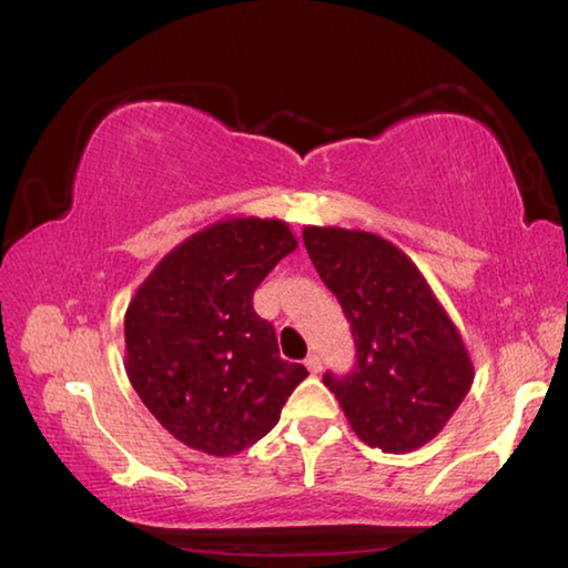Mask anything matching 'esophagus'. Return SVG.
<instances>
[{"label": "esophagus", "instance_id": "1", "mask_svg": "<svg viewBox=\"0 0 568 568\" xmlns=\"http://www.w3.org/2000/svg\"><path fill=\"white\" fill-rule=\"evenodd\" d=\"M304 364H306V369H310L312 374H320L322 372V359H320V354H310L304 359Z\"/></svg>", "mask_w": 568, "mask_h": 568}]
</instances>
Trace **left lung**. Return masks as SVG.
Wrapping results in <instances>:
<instances>
[{"label":"left lung","instance_id":"1","mask_svg":"<svg viewBox=\"0 0 568 568\" xmlns=\"http://www.w3.org/2000/svg\"><path fill=\"white\" fill-rule=\"evenodd\" d=\"M304 244L336 294L356 342V366L324 376L364 444L386 454L429 444L474 384L462 332L409 256L389 239L304 226Z\"/></svg>","mask_w":568,"mask_h":568}]
</instances>
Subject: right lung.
Returning a JSON list of instances; mask_svg holds the SVG:
<instances>
[{
	"instance_id": "obj_1",
	"label": "right lung",
	"mask_w": 568,
	"mask_h": 568,
	"mask_svg": "<svg viewBox=\"0 0 568 568\" xmlns=\"http://www.w3.org/2000/svg\"><path fill=\"white\" fill-rule=\"evenodd\" d=\"M296 246L282 219H219L159 258L129 302V382L189 449L244 452L310 376L278 356L274 326L252 306L262 278Z\"/></svg>"
}]
</instances>
